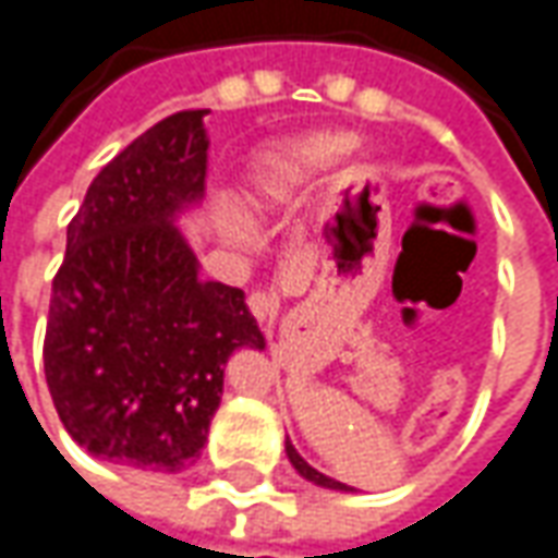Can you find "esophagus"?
Masks as SVG:
<instances>
[{
    "mask_svg": "<svg viewBox=\"0 0 558 558\" xmlns=\"http://www.w3.org/2000/svg\"><path fill=\"white\" fill-rule=\"evenodd\" d=\"M247 305H250V311H253V317H256L263 327H271V324L278 320L280 302L271 293H259V290H256V293H250Z\"/></svg>",
    "mask_w": 558,
    "mask_h": 558,
    "instance_id": "1",
    "label": "esophagus"
}]
</instances>
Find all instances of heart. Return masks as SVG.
<instances>
[{"label":"heart","mask_w":558,"mask_h":558,"mask_svg":"<svg viewBox=\"0 0 558 558\" xmlns=\"http://www.w3.org/2000/svg\"><path fill=\"white\" fill-rule=\"evenodd\" d=\"M354 149V140L348 134H308L299 136L293 143L280 146L268 161H265L263 177L253 192V207L263 210L278 201H290L299 195L305 185H311L317 177H324L329 168H336L348 151ZM216 226L222 238L238 244V247H253L256 231L247 222L234 204H219L216 207Z\"/></svg>","instance_id":"b5f03b06"}]
</instances>
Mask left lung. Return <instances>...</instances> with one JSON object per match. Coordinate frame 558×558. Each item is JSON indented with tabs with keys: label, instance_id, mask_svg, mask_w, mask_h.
<instances>
[{
	"label": "left lung",
	"instance_id": "1",
	"mask_svg": "<svg viewBox=\"0 0 558 558\" xmlns=\"http://www.w3.org/2000/svg\"><path fill=\"white\" fill-rule=\"evenodd\" d=\"M283 446H287V458H290V464L299 470V476H302V480H308V483H314V486H320V488H332V492H348V486H344V483H339V480H332V476H327V473H320V470L311 468L308 461L295 452V446L290 442V437H287V442H283Z\"/></svg>",
	"mask_w": 558,
	"mask_h": 558
}]
</instances>
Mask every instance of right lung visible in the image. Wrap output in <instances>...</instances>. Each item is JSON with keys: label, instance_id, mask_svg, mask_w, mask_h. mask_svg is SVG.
Masks as SVG:
<instances>
[{"label": "right lung", "instance_id": "obj_1", "mask_svg": "<svg viewBox=\"0 0 558 558\" xmlns=\"http://www.w3.org/2000/svg\"><path fill=\"white\" fill-rule=\"evenodd\" d=\"M207 109L158 121L106 165L66 229L45 378L85 452L136 470L192 468L238 348H265L244 290L198 278L180 231L207 189Z\"/></svg>", "mask_w": 558, "mask_h": 558}]
</instances>
